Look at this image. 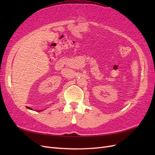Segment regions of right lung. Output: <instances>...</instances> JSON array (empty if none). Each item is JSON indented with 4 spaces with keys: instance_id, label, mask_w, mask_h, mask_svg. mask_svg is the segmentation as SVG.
Returning <instances> with one entry per match:
<instances>
[{
    "instance_id": "right-lung-1",
    "label": "right lung",
    "mask_w": 155,
    "mask_h": 155,
    "mask_svg": "<svg viewBox=\"0 0 155 155\" xmlns=\"http://www.w3.org/2000/svg\"><path fill=\"white\" fill-rule=\"evenodd\" d=\"M27 108H28V109H30V110H32V109H31V108H30V107H28Z\"/></svg>"
}]
</instances>
